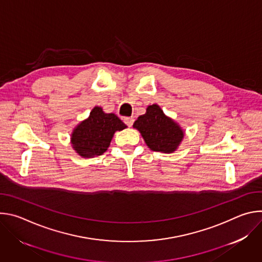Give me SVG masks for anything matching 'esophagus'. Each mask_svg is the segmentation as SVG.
Returning a JSON list of instances; mask_svg holds the SVG:
<instances>
[{"label": "esophagus", "mask_w": 262, "mask_h": 262, "mask_svg": "<svg viewBox=\"0 0 262 262\" xmlns=\"http://www.w3.org/2000/svg\"><path fill=\"white\" fill-rule=\"evenodd\" d=\"M123 120H124V123H125L127 126H129V127L134 124V121H135V119H134L133 117H125Z\"/></svg>", "instance_id": "34e87169"}]
</instances>
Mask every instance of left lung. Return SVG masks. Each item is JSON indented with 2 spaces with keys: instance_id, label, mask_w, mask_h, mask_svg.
I'll use <instances>...</instances> for the list:
<instances>
[{
  "instance_id": "obj_1",
  "label": "left lung",
  "mask_w": 262,
  "mask_h": 262,
  "mask_svg": "<svg viewBox=\"0 0 262 262\" xmlns=\"http://www.w3.org/2000/svg\"><path fill=\"white\" fill-rule=\"evenodd\" d=\"M133 126L141 133L151 150L164 154L175 151L184 137L182 128L166 116L158 104L148 105L146 113L139 116Z\"/></svg>"
}]
</instances>
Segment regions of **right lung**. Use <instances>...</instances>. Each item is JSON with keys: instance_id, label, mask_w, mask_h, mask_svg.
Returning <instances> with one entry per match:
<instances>
[{"instance_id": "obj_1", "label": "right lung", "mask_w": 262, "mask_h": 262, "mask_svg": "<svg viewBox=\"0 0 262 262\" xmlns=\"http://www.w3.org/2000/svg\"><path fill=\"white\" fill-rule=\"evenodd\" d=\"M124 128L126 125L115 114H106L100 106H95L89 117L73 129L72 148L83 158L101 156L107 150L115 132Z\"/></svg>"}]
</instances>
